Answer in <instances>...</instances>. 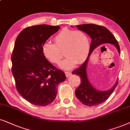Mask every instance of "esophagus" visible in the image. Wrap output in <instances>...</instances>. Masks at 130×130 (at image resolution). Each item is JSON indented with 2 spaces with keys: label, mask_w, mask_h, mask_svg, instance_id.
I'll return each instance as SVG.
<instances>
[{
  "label": "esophagus",
  "mask_w": 130,
  "mask_h": 130,
  "mask_svg": "<svg viewBox=\"0 0 130 130\" xmlns=\"http://www.w3.org/2000/svg\"><path fill=\"white\" fill-rule=\"evenodd\" d=\"M65 75H66L67 77H69V76H70L72 74V73L70 71H66L65 72Z\"/></svg>",
  "instance_id": "esophagus-1"
}]
</instances>
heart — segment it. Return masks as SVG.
<instances>
[{
    "label": "heart",
    "instance_id": "obj_1",
    "mask_svg": "<svg viewBox=\"0 0 130 130\" xmlns=\"http://www.w3.org/2000/svg\"><path fill=\"white\" fill-rule=\"evenodd\" d=\"M53 41L54 44L48 42L43 44V55L52 63L59 64L63 58V52L67 57L60 67L65 70L71 69L76 63H82L89 53V38L83 31L65 28L55 36Z\"/></svg>",
    "mask_w": 130,
    "mask_h": 130
}]
</instances>
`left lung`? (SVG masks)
<instances>
[{
	"instance_id": "obj_1",
	"label": "left lung",
	"mask_w": 130,
	"mask_h": 130,
	"mask_svg": "<svg viewBox=\"0 0 130 130\" xmlns=\"http://www.w3.org/2000/svg\"><path fill=\"white\" fill-rule=\"evenodd\" d=\"M78 29L87 33L91 39L89 55L85 62L77 70L72 71V74L78 75L81 83L75 91V96L83 104L92 106L101 104L109 98L118 84V80L111 89L106 91L98 90L93 87L89 82L87 75V65L93 51L97 47L106 43L113 44L120 54V47L114 36L108 29L103 26L96 24H82L76 25Z\"/></svg>"
}]
</instances>
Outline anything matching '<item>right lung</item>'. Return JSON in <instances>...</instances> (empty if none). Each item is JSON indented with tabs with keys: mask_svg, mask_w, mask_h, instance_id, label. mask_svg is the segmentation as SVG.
Masks as SVG:
<instances>
[{
	"mask_svg": "<svg viewBox=\"0 0 130 130\" xmlns=\"http://www.w3.org/2000/svg\"><path fill=\"white\" fill-rule=\"evenodd\" d=\"M59 28L46 24L25 28L15 41L11 60L17 90L34 105L53 102L58 84L66 79L65 73L50 63L42 52L43 44Z\"/></svg>",
	"mask_w": 130,
	"mask_h": 130,
	"instance_id": "right-lung-1",
	"label": "right lung"
}]
</instances>
